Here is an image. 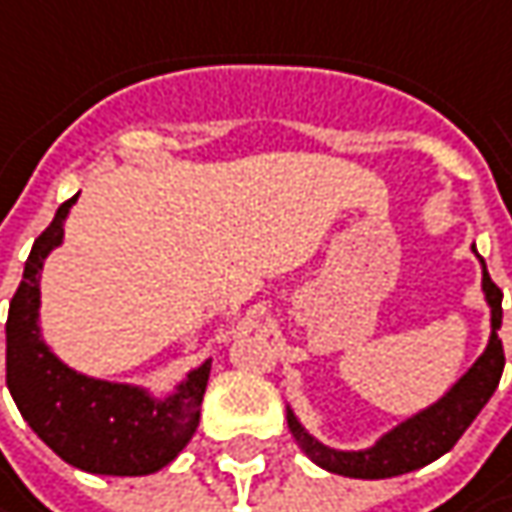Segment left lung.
<instances>
[{"label": "left lung", "mask_w": 512, "mask_h": 512, "mask_svg": "<svg viewBox=\"0 0 512 512\" xmlns=\"http://www.w3.org/2000/svg\"><path fill=\"white\" fill-rule=\"evenodd\" d=\"M481 266H484V260H481ZM481 286H484V295H487L490 312H493L490 344L484 349V355L470 367V372L438 404H433L430 410L418 412L415 418L404 421L401 427H395L392 433L384 435L372 450H361V453H341V450L323 447L321 441H315L300 427L298 418L289 410V430L295 433L300 450L323 470L349 478L404 476L410 470H418L435 458H441L447 450H453L458 438L476 421L481 407L496 392L501 372H504V346H501L499 338L501 289L490 280L487 266H484Z\"/></svg>", "instance_id": "8db88e82"}]
</instances>
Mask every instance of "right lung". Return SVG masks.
Segmentation results:
<instances>
[{"label": "right lung", "instance_id": "1", "mask_svg": "<svg viewBox=\"0 0 512 512\" xmlns=\"http://www.w3.org/2000/svg\"><path fill=\"white\" fill-rule=\"evenodd\" d=\"M79 194L56 209L34 240L25 275L8 309V389L22 418L56 456L85 473L148 476L163 470L189 444L200 421L209 384L206 361L180 384L177 395L157 404L143 389L85 378L68 369L39 338V272L48 252L62 243V220Z\"/></svg>", "mask_w": 512, "mask_h": 512}]
</instances>
